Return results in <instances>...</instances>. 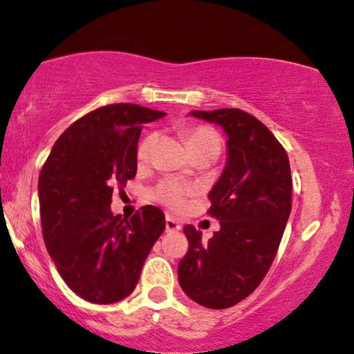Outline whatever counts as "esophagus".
Instances as JSON below:
<instances>
[{"label": "esophagus", "instance_id": "esophagus-1", "mask_svg": "<svg viewBox=\"0 0 354 354\" xmlns=\"http://www.w3.org/2000/svg\"><path fill=\"white\" fill-rule=\"evenodd\" d=\"M181 229V223L173 216H166V232H174L180 231Z\"/></svg>", "mask_w": 354, "mask_h": 354}]
</instances>
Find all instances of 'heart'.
Wrapping results in <instances>:
<instances>
[{
  "label": "heart",
  "mask_w": 354,
  "mask_h": 354,
  "mask_svg": "<svg viewBox=\"0 0 354 354\" xmlns=\"http://www.w3.org/2000/svg\"><path fill=\"white\" fill-rule=\"evenodd\" d=\"M156 142L155 131H147L138 145H136V160L145 161L150 156L153 145ZM186 142H188L191 151H201L207 148H221V138L214 130L204 125H193L186 129ZM196 188L186 183L178 180H163L158 185L153 186L150 196L155 201H158L171 209H181L186 204V198L193 196Z\"/></svg>",
  "instance_id": "b5f03b06"
}]
</instances>
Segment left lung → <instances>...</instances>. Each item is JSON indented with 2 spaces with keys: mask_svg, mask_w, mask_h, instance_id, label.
Here are the masks:
<instances>
[{
  "mask_svg": "<svg viewBox=\"0 0 354 354\" xmlns=\"http://www.w3.org/2000/svg\"><path fill=\"white\" fill-rule=\"evenodd\" d=\"M227 133V163L211 189L207 214L221 229L207 242L185 225L189 247L178 263L183 292L223 310L247 299L274 262L292 211V173L285 148L261 120L241 109L193 110Z\"/></svg>",
  "mask_w": 354,
  "mask_h": 354,
  "instance_id": "left-lung-1",
  "label": "left lung"
}]
</instances>
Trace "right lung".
I'll return each mask as SVG.
<instances>
[{"label": "right lung", "mask_w": 354, "mask_h": 354, "mask_svg": "<svg viewBox=\"0 0 354 354\" xmlns=\"http://www.w3.org/2000/svg\"><path fill=\"white\" fill-rule=\"evenodd\" d=\"M165 112L135 104L105 105L75 120L54 143L39 174L42 237L64 282L92 304L129 297L165 214L143 206L130 219L110 211L113 186L136 174L143 123Z\"/></svg>", "instance_id": "obj_1"}]
</instances>
